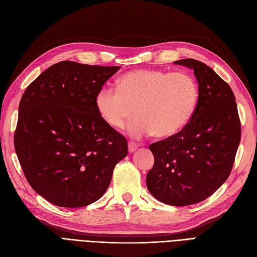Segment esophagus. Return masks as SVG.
<instances>
[{"mask_svg": "<svg viewBox=\"0 0 257 257\" xmlns=\"http://www.w3.org/2000/svg\"><path fill=\"white\" fill-rule=\"evenodd\" d=\"M137 148H138V145H137V144H135V143H133V142H130V143H128V151H130L131 153L135 152Z\"/></svg>", "mask_w": 257, "mask_h": 257, "instance_id": "34e87169", "label": "esophagus"}]
</instances>
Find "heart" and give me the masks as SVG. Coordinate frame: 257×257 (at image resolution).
I'll return each mask as SVG.
<instances>
[{"mask_svg":"<svg viewBox=\"0 0 257 257\" xmlns=\"http://www.w3.org/2000/svg\"><path fill=\"white\" fill-rule=\"evenodd\" d=\"M196 80L185 72L168 73L158 69H136L122 75L118 87L105 85L95 96L96 109L112 128L130 123L134 137L154 133L172 136L191 120L198 102Z\"/></svg>","mask_w":257,"mask_h":257,"instance_id":"heart-1","label":"heart"}]
</instances>
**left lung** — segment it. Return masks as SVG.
Masks as SVG:
<instances>
[{
  "label": "left lung",
  "instance_id": "1",
  "mask_svg": "<svg viewBox=\"0 0 257 257\" xmlns=\"http://www.w3.org/2000/svg\"><path fill=\"white\" fill-rule=\"evenodd\" d=\"M174 63L194 71L198 102L181 131L150 145L154 165L146 182L154 198L181 207L205 200L227 180L240 144L241 123L234 92L211 67L194 59Z\"/></svg>",
  "mask_w": 257,
  "mask_h": 257
}]
</instances>
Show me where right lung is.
<instances>
[{
  "label": "right lung",
  "mask_w": 257,
  "mask_h": 257,
  "mask_svg": "<svg viewBox=\"0 0 257 257\" xmlns=\"http://www.w3.org/2000/svg\"><path fill=\"white\" fill-rule=\"evenodd\" d=\"M120 66L62 61L31 82L14 135L22 172L51 204L80 208L102 197L127 141L99 115L95 96Z\"/></svg>",
  "instance_id": "right-lung-1"
}]
</instances>
